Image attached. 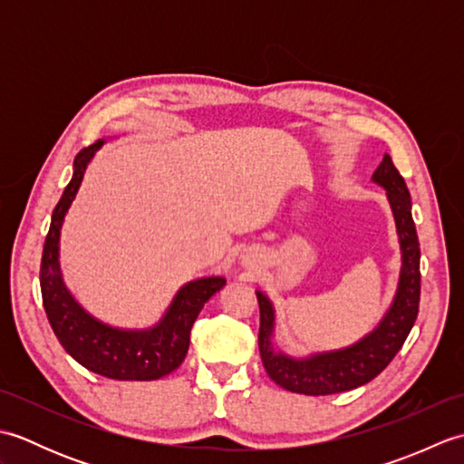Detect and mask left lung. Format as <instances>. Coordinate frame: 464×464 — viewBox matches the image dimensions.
Wrapping results in <instances>:
<instances>
[{
    "label": "left lung",
    "instance_id": "left-lung-1",
    "mask_svg": "<svg viewBox=\"0 0 464 464\" xmlns=\"http://www.w3.org/2000/svg\"><path fill=\"white\" fill-rule=\"evenodd\" d=\"M372 179L387 189L392 215L397 221V233L402 251V269L397 297L387 317L371 334L349 349L314 354L311 359L295 361L281 353H273V307L269 299L257 291L261 324H259V351L263 367L269 377L291 392L301 395H334V392L357 389L372 381L387 369L395 359L402 343L407 341L412 324L419 314L420 301V247L411 215V195L402 175L391 161L389 155L374 171Z\"/></svg>",
    "mask_w": 464,
    "mask_h": 464
}]
</instances>
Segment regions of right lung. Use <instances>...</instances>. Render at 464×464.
<instances>
[{"instance_id": "obj_1", "label": "right lung", "mask_w": 464, "mask_h": 464, "mask_svg": "<svg viewBox=\"0 0 464 464\" xmlns=\"http://www.w3.org/2000/svg\"><path fill=\"white\" fill-rule=\"evenodd\" d=\"M102 145L103 141H97L75 155L73 177L53 209L39 269L44 309L62 347L85 369L117 381H155L183 362L197 314L217 291L223 289L225 279L207 277L187 283L175 295L163 321L150 331L107 327L73 301L59 273V229L80 189L87 163Z\"/></svg>"}]
</instances>
